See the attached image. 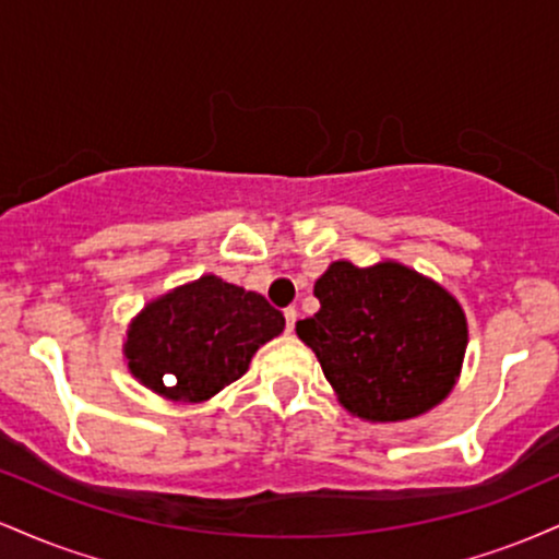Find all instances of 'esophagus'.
<instances>
[{"mask_svg":"<svg viewBox=\"0 0 559 559\" xmlns=\"http://www.w3.org/2000/svg\"><path fill=\"white\" fill-rule=\"evenodd\" d=\"M286 331H294V323H297V307H286Z\"/></svg>","mask_w":559,"mask_h":559,"instance_id":"esophagus-1","label":"esophagus"}]
</instances>
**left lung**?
Instances as JSON below:
<instances>
[{
    "label": "left lung",
    "mask_w": 559,
    "mask_h": 559,
    "mask_svg": "<svg viewBox=\"0 0 559 559\" xmlns=\"http://www.w3.org/2000/svg\"><path fill=\"white\" fill-rule=\"evenodd\" d=\"M320 310L297 323L338 402L373 423L407 420L452 391L467 323L433 281L396 262H333L316 281Z\"/></svg>",
    "instance_id": "left-lung-1"
}]
</instances>
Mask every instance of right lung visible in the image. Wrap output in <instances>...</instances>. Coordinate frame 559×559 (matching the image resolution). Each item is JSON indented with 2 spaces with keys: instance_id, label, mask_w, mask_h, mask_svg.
Masks as SVG:
<instances>
[{
  "instance_id": "1",
  "label": "right lung",
  "mask_w": 559,
  "mask_h": 559,
  "mask_svg": "<svg viewBox=\"0 0 559 559\" xmlns=\"http://www.w3.org/2000/svg\"><path fill=\"white\" fill-rule=\"evenodd\" d=\"M284 325V312L262 294L202 275L141 310L128 331V368L173 402H204L247 373Z\"/></svg>"
}]
</instances>
